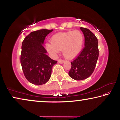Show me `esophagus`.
Wrapping results in <instances>:
<instances>
[{"instance_id":"34e87169","label":"esophagus","mask_w":120,"mask_h":120,"mask_svg":"<svg viewBox=\"0 0 120 120\" xmlns=\"http://www.w3.org/2000/svg\"><path fill=\"white\" fill-rule=\"evenodd\" d=\"M58 63H59V64H64V61L62 60L61 59H60L58 61Z\"/></svg>"}]
</instances>
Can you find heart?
I'll list each match as a JSON object with an SVG mask.
<instances>
[{
    "label": "heart",
    "instance_id": "heart-1",
    "mask_svg": "<svg viewBox=\"0 0 120 120\" xmlns=\"http://www.w3.org/2000/svg\"><path fill=\"white\" fill-rule=\"evenodd\" d=\"M50 43L45 44V49L51 56H56L60 50L67 59H73L82 49L84 36L78 30L58 33L53 35Z\"/></svg>",
    "mask_w": 120,
    "mask_h": 120
}]
</instances>
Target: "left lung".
Here are the masks:
<instances>
[{
  "instance_id": "8db88e82",
  "label": "left lung",
  "mask_w": 120,
  "mask_h": 120,
  "mask_svg": "<svg viewBox=\"0 0 120 120\" xmlns=\"http://www.w3.org/2000/svg\"><path fill=\"white\" fill-rule=\"evenodd\" d=\"M85 37V47L76 59L71 62L69 72L71 78L76 80L85 79L94 71L98 58V40L90 30L80 27Z\"/></svg>"
}]
</instances>
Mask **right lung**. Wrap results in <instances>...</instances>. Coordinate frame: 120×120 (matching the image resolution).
I'll return each instance as SVG.
<instances>
[{"mask_svg": "<svg viewBox=\"0 0 120 120\" xmlns=\"http://www.w3.org/2000/svg\"><path fill=\"white\" fill-rule=\"evenodd\" d=\"M53 30L43 29L32 32L22 42L21 64L24 76L34 85L47 82L51 75L52 68L57 63L48 55L43 44L45 38Z\"/></svg>", "mask_w": 120, "mask_h": 120, "instance_id": "1", "label": "right lung"}]
</instances>
